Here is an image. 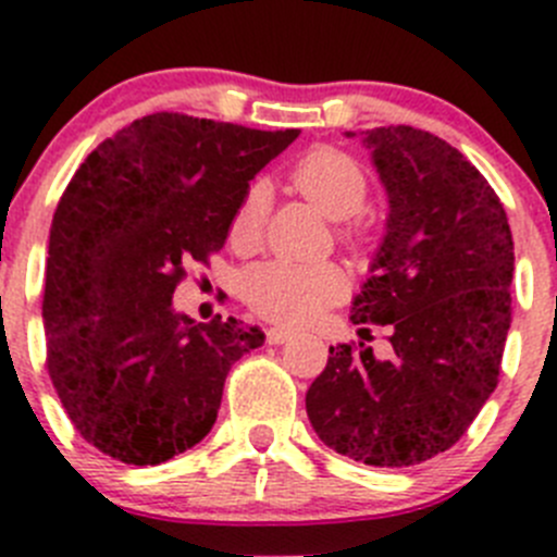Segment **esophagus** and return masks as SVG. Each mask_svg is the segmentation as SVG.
Masks as SVG:
<instances>
[{
    "instance_id": "34e87169",
    "label": "esophagus",
    "mask_w": 557,
    "mask_h": 557,
    "mask_svg": "<svg viewBox=\"0 0 557 557\" xmlns=\"http://www.w3.org/2000/svg\"><path fill=\"white\" fill-rule=\"evenodd\" d=\"M290 336H294V334H290L288 329H269L267 331V342H269V345H285V342H288Z\"/></svg>"
}]
</instances>
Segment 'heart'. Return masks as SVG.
I'll return each instance as SVG.
<instances>
[{
  "instance_id": "obj_1",
  "label": "heart",
  "mask_w": 557,
  "mask_h": 557,
  "mask_svg": "<svg viewBox=\"0 0 557 557\" xmlns=\"http://www.w3.org/2000/svg\"><path fill=\"white\" fill-rule=\"evenodd\" d=\"M288 180L307 201L336 221V239L347 250H361L369 232L358 218L369 196V174L361 161L334 145H314L294 161ZM269 199L263 183L247 185L228 221V243L237 250H252L263 237ZM347 277L331 261H274L256 263L243 277V296L250 310L280 325L310 323L331 305L345 299Z\"/></svg>"
}]
</instances>
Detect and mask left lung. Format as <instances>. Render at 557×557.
<instances>
[{
  "label": "left lung",
  "mask_w": 557,
  "mask_h": 557,
  "mask_svg": "<svg viewBox=\"0 0 557 557\" xmlns=\"http://www.w3.org/2000/svg\"><path fill=\"white\" fill-rule=\"evenodd\" d=\"M367 143L391 215L352 323L387 325L393 356L331 347L307 414L331 450L393 469L450 450L496 391L515 243L496 190L445 139L377 126Z\"/></svg>",
  "instance_id": "obj_1"
}]
</instances>
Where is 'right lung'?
Listing matches in <instances>:
<instances>
[{
  "label": "right lung",
  "mask_w": 557,
  "mask_h": 557,
  "mask_svg": "<svg viewBox=\"0 0 557 557\" xmlns=\"http://www.w3.org/2000/svg\"><path fill=\"white\" fill-rule=\"evenodd\" d=\"M299 137L153 112L88 153L61 194L45 263V369L77 434L156 466L210 434L234 361L263 342L234 318L172 312L210 267L247 180Z\"/></svg>",
  "instance_id": "add662e5"
}]
</instances>
